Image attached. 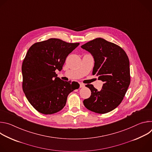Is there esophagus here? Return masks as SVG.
Segmentation results:
<instances>
[{"mask_svg":"<svg viewBox=\"0 0 152 152\" xmlns=\"http://www.w3.org/2000/svg\"><path fill=\"white\" fill-rule=\"evenodd\" d=\"M85 86V84L83 83H80V88H83Z\"/></svg>","mask_w":152,"mask_h":152,"instance_id":"obj_1","label":"esophagus"}]
</instances>
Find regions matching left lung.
I'll return each mask as SVG.
<instances>
[{"instance_id": "left-lung-1", "label": "left lung", "mask_w": 152, "mask_h": 152, "mask_svg": "<svg viewBox=\"0 0 152 152\" xmlns=\"http://www.w3.org/2000/svg\"><path fill=\"white\" fill-rule=\"evenodd\" d=\"M81 48L93 56V75L104 83L100 91L93 85H86L91 94L83 100V104L96 113H109L121 103L131 82L128 56L119 46L102 38L86 42Z\"/></svg>"}]
</instances>
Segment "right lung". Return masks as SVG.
I'll return each mask as SVG.
<instances>
[{
	"label": "right lung",
	"mask_w": 152,
	"mask_h": 152,
	"mask_svg": "<svg viewBox=\"0 0 152 152\" xmlns=\"http://www.w3.org/2000/svg\"><path fill=\"white\" fill-rule=\"evenodd\" d=\"M79 43H69L57 38L38 42L28 50L21 71L22 88L31 104L39 113L52 114L65 106L68 95L79 88L76 82H66L57 77L67 56Z\"/></svg>",
	"instance_id": "1"
}]
</instances>
